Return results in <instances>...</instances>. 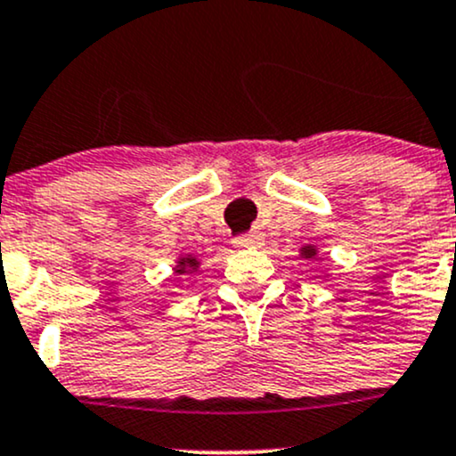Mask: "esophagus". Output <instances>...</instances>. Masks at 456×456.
Segmentation results:
<instances>
[{
  "label": "esophagus",
  "mask_w": 456,
  "mask_h": 456,
  "mask_svg": "<svg viewBox=\"0 0 456 456\" xmlns=\"http://www.w3.org/2000/svg\"><path fill=\"white\" fill-rule=\"evenodd\" d=\"M262 242H264L262 233H244V236H238L236 240H233V247L253 248V247H259Z\"/></svg>",
  "instance_id": "obj_1"
}]
</instances>
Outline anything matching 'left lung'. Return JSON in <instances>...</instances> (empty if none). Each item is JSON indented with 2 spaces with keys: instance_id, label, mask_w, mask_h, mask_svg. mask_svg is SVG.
I'll return each instance as SVG.
<instances>
[{
  "instance_id": "obj_1",
  "label": "left lung",
  "mask_w": 456,
  "mask_h": 456,
  "mask_svg": "<svg viewBox=\"0 0 456 456\" xmlns=\"http://www.w3.org/2000/svg\"><path fill=\"white\" fill-rule=\"evenodd\" d=\"M301 255L305 259H316V255H318V251L314 247H303L301 248Z\"/></svg>"
}]
</instances>
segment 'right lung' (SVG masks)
Masks as SVG:
<instances>
[{
	"instance_id": "1",
	"label": "right lung",
	"mask_w": 456,
	"mask_h": 456,
	"mask_svg": "<svg viewBox=\"0 0 456 456\" xmlns=\"http://www.w3.org/2000/svg\"><path fill=\"white\" fill-rule=\"evenodd\" d=\"M199 268V262L197 257H192V255H186V257H179L177 259V266H175V273L177 274H183V273H190V270H197Z\"/></svg>"
}]
</instances>
